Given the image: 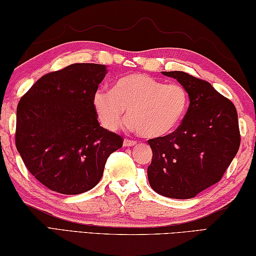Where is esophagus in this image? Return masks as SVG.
<instances>
[{"label":"esophagus","instance_id":"esophagus-1","mask_svg":"<svg viewBox=\"0 0 256 256\" xmlns=\"http://www.w3.org/2000/svg\"><path fill=\"white\" fill-rule=\"evenodd\" d=\"M137 144L136 140H130V139H124V147H129V146H134V144Z\"/></svg>","mask_w":256,"mask_h":256}]
</instances>
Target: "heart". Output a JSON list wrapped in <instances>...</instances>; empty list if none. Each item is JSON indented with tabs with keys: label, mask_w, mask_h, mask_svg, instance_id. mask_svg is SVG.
<instances>
[{
	"label": "heart",
	"mask_w": 256,
	"mask_h": 256,
	"mask_svg": "<svg viewBox=\"0 0 256 256\" xmlns=\"http://www.w3.org/2000/svg\"><path fill=\"white\" fill-rule=\"evenodd\" d=\"M94 109L102 126L116 130L127 110L128 126L147 138L175 132L190 107V94L182 84H165L144 74H130L117 80L112 90L99 89Z\"/></svg>",
	"instance_id": "b5f03b06"
}]
</instances>
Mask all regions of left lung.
I'll use <instances>...</instances> for the list:
<instances>
[{
  "mask_svg": "<svg viewBox=\"0 0 256 256\" xmlns=\"http://www.w3.org/2000/svg\"><path fill=\"white\" fill-rule=\"evenodd\" d=\"M190 94V107L178 128L149 139L152 150L148 180L158 194L188 200L218 182L238 152L240 134L233 102L205 80L182 71H162Z\"/></svg>",
  "mask_w": 256,
  "mask_h": 256,
  "instance_id": "obj_1",
  "label": "left lung"
}]
</instances>
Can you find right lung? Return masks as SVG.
<instances>
[{
    "label": "right lung",
    "instance_id": "add662e5",
    "mask_svg": "<svg viewBox=\"0 0 256 256\" xmlns=\"http://www.w3.org/2000/svg\"><path fill=\"white\" fill-rule=\"evenodd\" d=\"M104 64H74L41 76L16 109V146L24 165L53 192L76 195L100 182L119 134L100 127L92 98Z\"/></svg>",
    "mask_w": 256,
    "mask_h": 256
}]
</instances>
